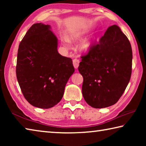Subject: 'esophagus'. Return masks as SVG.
<instances>
[{
    "instance_id": "34e87169",
    "label": "esophagus",
    "mask_w": 146,
    "mask_h": 146,
    "mask_svg": "<svg viewBox=\"0 0 146 146\" xmlns=\"http://www.w3.org/2000/svg\"><path fill=\"white\" fill-rule=\"evenodd\" d=\"M79 63H80V61H79L78 59H77V58L73 59V64L74 68H75V69H77L78 68V66H79Z\"/></svg>"
}]
</instances>
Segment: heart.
I'll return each instance as SVG.
<instances>
[{
    "mask_svg": "<svg viewBox=\"0 0 146 146\" xmlns=\"http://www.w3.org/2000/svg\"><path fill=\"white\" fill-rule=\"evenodd\" d=\"M79 37H80V35L79 34H73V35H71L70 36V38L71 40H77ZM61 40H62V43L64 47H66V48H70V46H71L70 41L67 37L64 36V37L62 38ZM93 39H91V38L86 39V40H84L82 42V44H81V46H80L81 49H82V50L84 51H89L93 46Z\"/></svg>",
    "mask_w": 146,
    "mask_h": 146,
    "instance_id": "b5f03b06",
    "label": "heart"
}]
</instances>
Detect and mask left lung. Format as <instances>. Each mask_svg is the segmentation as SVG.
<instances>
[{
  "label": "left lung",
  "instance_id": "obj_1",
  "mask_svg": "<svg viewBox=\"0 0 146 146\" xmlns=\"http://www.w3.org/2000/svg\"><path fill=\"white\" fill-rule=\"evenodd\" d=\"M81 58L78 69L83 76L86 102L94 108L114 105L131 75L133 53L127 36L118 26L109 27L98 43Z\"/></svg>",
  "mask_w": 146,
  "mask_h": 146
}]
</instances>
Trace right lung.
Segmentation results:
<instances>
[{
    "mask_svg": "<svg viewBox=\"0 0 146 146\" xmlns=\"http://www.w3.org/2000/svg\"><path fill=\"white\" fill-rule=\"evenodd\" d=\"M51 26L32 25L19 44L16 75L26 100L35 107L48 109L60 102L75 71L71 58L57 50L58 40Z\"/></svg>",
    "mask_w": 146,
    "mask_h": 146,
    "instance_id": "1",
    "label": "right lung"
}]
</instances>
